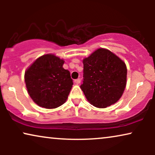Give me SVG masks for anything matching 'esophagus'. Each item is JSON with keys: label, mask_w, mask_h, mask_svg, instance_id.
<instances>
[{"label": "esophagus", "mask_w": 155, "mask_h": 155, "mask_svg": "<svg viewBox=\"0 0 155 155\" xmlns=\"http://www.w3.org/2000/svg\"><path fill=\"white\" fill-rule=\"evenodd\" d=\"M80 82H81V80H80V78H78L77 80H75V83L76 84H79L80 83Z\"/></svg>", "instance_id": "34e87169"}]
</instances>
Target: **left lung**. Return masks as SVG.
Instances as JSON below:
<instances>
[{
  "label": "left lung",
  "instance_id": "8db88e82",
  "mask_svg": "<svg viewBox=\"0 0 155 155\" xmlns=\"http://www.w3.org/2000/svg\"><path fill=\"white\" fill-rule=\"evenodd\" d=\"M82 63L84 80L80 88L89 102L100 109L117 102L126 86L124 61L111 51L100 48Z\"/></svg>",
  "mask_w": 155,
  "mask_h": 155
}]
</instances>
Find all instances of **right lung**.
<instances>
[{"label":"right lung","mask_w":155,"mask_h":155,"mask_svg":"<svg viewBox=\"0 0 155 155\" xmlns=\"http://www.w3.org/2000/svg\"><path fill=\"white\" fill-rule=\"evenodd\" d=\"M64 60L48 54L34 61L25 73L27 92L34 102L45 109H56L66 101L73 87Z\"/></svg>","instance_id":"add662e5"}]
</instances>
